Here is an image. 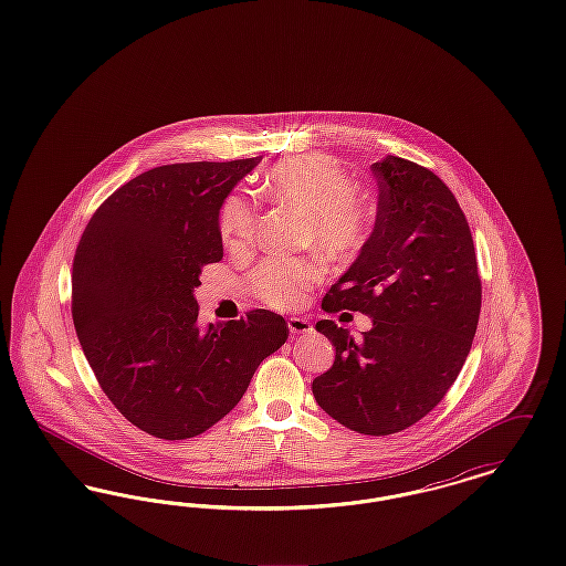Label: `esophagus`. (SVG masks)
I'll list each match as a JSON object with an SVG mask.
<instances>
[{"instance_id": "esophagus-1", "label": "esophagus", "mask_w": 566, "mask_h": 566, "mask_svg": "<svg viewBox=\"0 0 566 566\" xmlns=\"http://www.w3.org/2000/svg\"><path fill=\"white\" fill-rule=\"evenodd\" d=\"M289 331L293 335H301V333H310L312 331V323L307 318H301V316H291L289 318Z\"/></svg>"}]
</instances>
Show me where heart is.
<instances>
[{
	"label": "heart",
	"instance_id": "b5f03b06",
	"mask_svg": "<svg viewBox=\"0 0 566 566\" xmlns=\"http://www.w3.org/2000/svg\"><path fill=\"white\" fill-rule=\"evenodd\" d=\"M271 199L295 206L305 214V242L316 243L331 259L356 256L371 233V210L339 163L323 155L293 157L273 165L263 178ZM256 229V208L231 195L220 210V235L231 250L250 245ZM324 265L314 259H268L252 271L254 293L277 310H291L321 282Z\"/></svg>",
	"mask_w": 566,
	"mask_h": 566
}]
</instances>
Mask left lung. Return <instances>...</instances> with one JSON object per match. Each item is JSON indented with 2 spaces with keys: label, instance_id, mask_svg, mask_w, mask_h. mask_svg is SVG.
Here are the masks:
<instances>
[{
  "label": "left lung",
  "instance_id": "obj_1",
  "mask_svg": "<svg viewBox=\"0 0 566 566\" xmlns=\"http://www.w3.org/2000/svg\"><path fill=\"white\" fill-rule=\"evenodd\" d=\"M371 171L376 227L323 307L367 314L374 326L354 339L333 321L316 323L335 363L312 392L352 431L392 434L424 418L457 381L480 321L482 280L452 190L392 155Z\"/></svg>",
  "mask_w": 566,
  "mask_h": 566
}]
</instances>
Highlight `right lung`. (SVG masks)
<instances>
[{"mask_svg": "<svg viewBox=\"0 0 566 566\" xmlns=\"http://www.w3.org/2000/svg\"><path fill=\"white\" fill-rule=\"evenodd\" d=\"M259 157L139 174L88 220L72 268V316L102 390L137 429L189 439L240 399L289 326L252 310L197 323L201 268L222 259L220 208Z\"/></svg>", "mask_w": 566, "mask_h": 566, "instance_id": "add662e5", "label": "right lung"}]
</instances>
